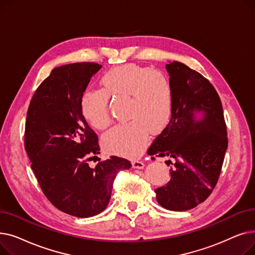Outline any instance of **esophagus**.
<instances>
[{
  "label": "esophagus",
  "mask_w": 255,
  "mask_h": 255,
  "mask_svg": "<svg viewBox=\"0 0 255 255\" xmlns=\"http://www.w3.org/2000/svg\"><path fill=\"white\" fill-rule=\"evenodd\" d=\"M132 163V167L133 168H137V169H141L143 168L144 164L142 161H139V160H133V161L131 162Z\"/></svg>",
  "instance_id": "34e87169"
}]
</instances>
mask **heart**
Instances as JSON below:
<instances>
[{"instance_id": "obj_1", "label": "heart", "mask_w": 255, "mask_h": 255, "mask_svg": "<svg viewBox=\"0 0 255 255\" xmlns=\"http://www.w3.org/2000/svg\"><path fill=\"white\" fill-rule=\"evenodd\" d=\"M110 98L127 99V123L106 132L102 143L111 153L124 157L138 156L149 139V132L159 134L168 124L172 110V86L161 70L126 64L114 67L100 79V89L88 90L80 99V111L97 130L112 124Z\"/></svg>"}]
</instances>
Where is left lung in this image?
Listing matches in <instances>:
<instances>
[{
	"label": "left lung",
	"instance_id": "left-lung-1",
	"mask_svg": "<svg viewBox=\"0 0 255 255\" xmlns=\"http://www.w3.org/2000/svg\"><path fill=\"white\" fill-rule=\"evenodd\" d=\"M166 69L172 86L171 117L146 153L152 159H175L170 181L155 193L160 206L182 212L205 202L215 188L229 140L222 103L213 85L183 63L167 64ZM197 111L203 118L196 119Z\"/></svg>",
	"mask_w": 255,
	"mask_h": 255
}]
</instances>
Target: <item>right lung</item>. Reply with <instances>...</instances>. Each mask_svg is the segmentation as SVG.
Segmentation results:
<instances>
[{"label": "right lung", "instance_id": "1", "mask_svg": "<svg viewBox=\"0 0 255 255\" xmlns=\"http://www.w3.org/2000/svg\"><path fill=\"white\" fill-rule=\"evenodd\" d=\"M100 68L91 62L55 68L36 89L26 113L24 149L40 188L57 209L78 218L104 211L118 172L131 167L117 156L89 166L100 148L80 99Z\"/></svg>", "mask_w": 255, "mask_h": 255}]
</instances>
